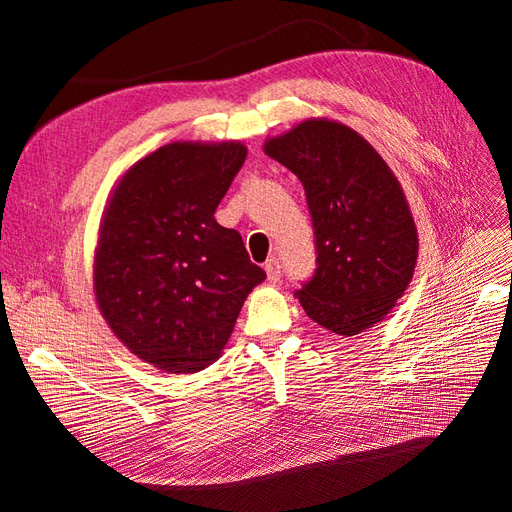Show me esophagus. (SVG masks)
I'll return each mask as SVG.
<instances>
[{
  "label": "esophagus",
  "mask_w": 512,
  "mask_h": 512,
  "mask_svg": "<svg viewBox=\"0 0 512 512\" xmlns=\"http://www.w3.org/2000/svg\"><path fill=\"white\" fill-rule=\"evenodd\" d=\"M265 271H267V277H269L271 284H277L282 280V265H280V260H277V258L267 260Z\"/></svg>",
  "instance_id": "obj_1"
}]
</instances>
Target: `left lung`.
<instances>
[{"instance_id": "1", "label": "left lung", "mask_w": 512, "mask_h": 512, "mask_svg": "<svg viewBox=\"0 0 512 512\" xmlns=\"http://www.w3.org/2000/svg\"><path fill=\"white\" fill-rule=\"evenodd\" d=\"M269 158L299 177L316 235V271L294 292L335 335H359L395 307L416 267L418 235L404 190L352 128L307 119L269 138Z\"/></svg>"}]
</instances>
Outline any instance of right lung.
I'll use <instances>...</instances> for the list:
<instances>
[{
    "label": "right lung",
    "instance_id": "obj_1",
    "mask_svg": "<svg viewBox=\"0 0 512 512\" xmlns=\"http://www.w3.org/2000/svg\"><path fill=\"white\" fill-rule=\"evenodd\" d=\"M241 143H170L126 170L94 260L96 301L130 352L168 374L222 354L247 294L267 273L213 213L243 166Z\"/></svg>",
    "mask_w": 512,
    "mask_h": 512
}]
</instances>
